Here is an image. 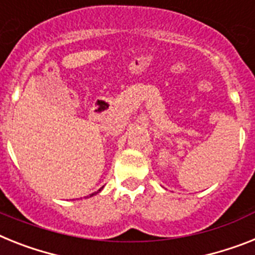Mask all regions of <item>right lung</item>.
<instances>
[{"instance_id": "obj_1", "label": "right lung", "mask_w": 255, "mask_h": 255, "mask_svg": "<svg viewBox=\"0 0 255 255\" xmlns=\"http://www.w3.org/2000/svg\"><path fill=\"white\" fill-rule=\"evenodd\" d=\"M101 189H102V188H101ZM101 189H98V192H100V190H101ZM98 192H96V193H93V194H97V193H98ZM93 194H91V197H92V196H93Z\"/></svg>"}]
</instances>
